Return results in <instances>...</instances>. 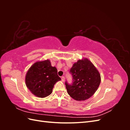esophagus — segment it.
<instances>
[{"label":"esophagus","mask_w":130,"mask_h":130,"mask_svg":"<svg viewBox=\"0 0 130 130\" xmlns=\"http://www.w3.org/2000/svg\"><path fill=\"white\" fill-rule=\"evenodd\" d=\"M61 80H62V81L63 82H64V80H65L64 77V76H62V77H61Z\"/></svg>","instance_id":"34e87169"}]
</instances>
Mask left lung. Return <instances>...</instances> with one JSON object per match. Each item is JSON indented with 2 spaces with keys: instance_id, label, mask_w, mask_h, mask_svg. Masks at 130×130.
Returning <instances> with one entry per match:
<instances>
[{
  "instance_id": "1",
  "label": "left lung",
  "mask_w": 130,
  "mask_h": 130,
  "mask_svg": "<svg viewBox=\"0 0 130 130\" xmlns=\"http://www.w3.org/2000/svg\"><path fill=\"white\" fill-rule=\"evenodd\" d=\"M73 83L65 82L69 95L77 101L89 99L96 91L101 82L99 72L87 58L78 60L70 69Z\"/></svg>"
}]
</instances>
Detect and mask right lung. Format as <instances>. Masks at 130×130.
Segmentation results:
<instances>
[{"mask_svg": "<svg viewBox=\"0 0 130 130\" xmlns=\"http://www.w3.org/2000/svg\"><path fill=\"white\" fill-rule=\"evenodd\" d=\"M60 80L56 68L52 66L49 60L35 63L25 76L27 88L34 95L42 98L52 94L54 85Z\"/></svg>", "mask_w": 130, "mask_h": 130, "instance_id": "1", "label": "right lung"}]
</instances>
